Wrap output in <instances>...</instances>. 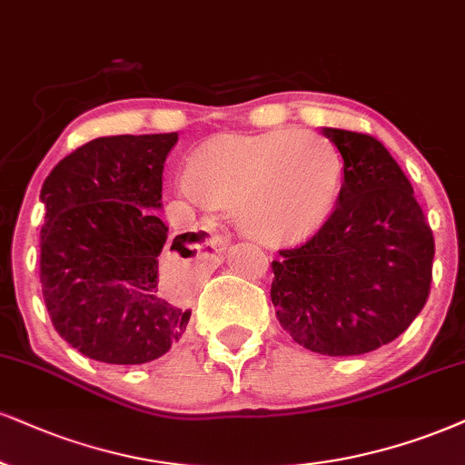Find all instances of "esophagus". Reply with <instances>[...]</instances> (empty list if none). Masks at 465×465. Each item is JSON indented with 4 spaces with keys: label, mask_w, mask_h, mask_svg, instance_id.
<instances>
[{
    "label": "esophagus",
    "mask_w": 465,
    "mask_h": 465,
    "mask_svg": "<svg viewBox=\"0 0 465 465\" xmlns=\"http://www.w3.org/2000/svg\"><path fill=\"white\" fill-rule=\"evenodd\" d=\"M203 237H204V256H213L217 252L223 250L226 245V234H223V226L217 220H204L203 223Z\"/></svg>",
    "instance_id": "1"
}]
</instances>
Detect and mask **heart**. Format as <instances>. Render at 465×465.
<instances>
[{"mask_svg":"<svg viewBox=\"0 0 465 465\" xmlns=\"http://www.w3.org/2000/svg\"><path fill=\"white\" fill-rule=\"evenodd\" d=\"M187 179L189 192L206 203H237V220L254 239L284 243L323 223L341 168L319 137L276 131L206 146Z\"/></svg>","mask_w":465,"mask_h":465,"instance_id":"heart-1","label":"heart"}]
</instances>
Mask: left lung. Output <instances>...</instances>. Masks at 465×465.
<instances>
[{
    "label": "left lung",
    "instance_id": "left-lung-1",
    "mask_svg": "<svg viewBox=\"0 0 465 465\" xmlns=\"http://www.w3.org/2000/svg\"><path fill=\"white\" fill-rule=\"evenodd\" d=\"M342 154L338 203L272 262V302L295 342L362 355L410 328L431 291L435 242L408 176L377 137L321 129Z\"/></svg>",
    "mask_w": 465,
    "mask_h": 465
}]
</instances>
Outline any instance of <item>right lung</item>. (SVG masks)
I'll return each mask as SVG.
<instances>
[{
	"label": "right lung",
	"instance_id": "obj_1",
	"mask_svg": "<svg viewBox=\"0 0 465 465\" xmlns=\"http://www.w3.org/2000/svg\"><path fill=\"white\" fill-rule=\"evenodd\" d=\"M179 134L96 137L43 183L40 284L51 323L68 345L107 364H144L179 342L192 311L157 293L168 226L162 174ZM196 232L170 250L193 254Z\"/></svg>",
	"mask_w": 465,
	"mask_h": 465
}]
</instances>
